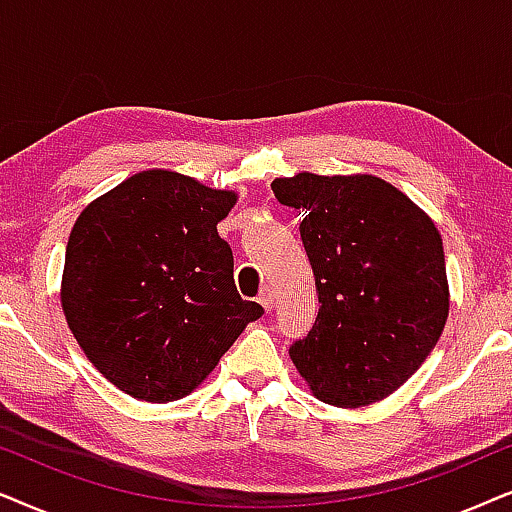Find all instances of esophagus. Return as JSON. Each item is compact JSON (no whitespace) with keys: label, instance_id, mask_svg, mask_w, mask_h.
<instances>
[{"label":"esophagus","instance_id":"34e87169","mask_svg":"<svg viewBox=\"0 0 512 512\" xmlns=\"http://www.w3.org/2000/svg\"><path fill=\"white\" fill-rule=\"evenodd\" d=\"M274 302H276L274 290H271L269 285H264V288L260 290V304H262L267 311H271V309H274Z\"/></svg>","mask_w":512,"mask_h":512}]
</instances>
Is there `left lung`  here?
Returning <instances> with one entry per match:
<instances>
[{"mask_svg":"<svg viewBox=\"0 0 512 512\" xmlns=\"http://www.w3.org/2000/svg\"><path fill=\"white\" fill-rule=\"evenodd\" d=\"M278 203L304 213L299 234L318 292V318L290 346L316 398L363 407L398 391L449 313L442 238L431 217L374 175L278 177Z\"/></svg>","mask_w":512,"mask_h":512,"instance_id":"left-lung-1","label":"left lung"}]
</instances>
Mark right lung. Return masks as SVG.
Segmentation results:
<instances>
[{"instance_id":"1","label":"right lung","mask_w":512,"mask_h":512,"mask_svg":"<svg viewBox=\"0 0 512 512\" xmlns=\"http://www.w3.org/2000/svg\"><path fill=\"white\" fill-rule=\"evenodd\" d=\"M234 203V192L156 168L77 217L60 302L86 358L119 391L185 398L264 313L238 295L234 255L217 234Z\"/></svg>"}]
</instances>
